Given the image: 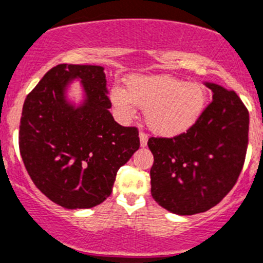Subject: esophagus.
I'll return each mask as SVG.
<instances>
[{
	"label": "esophagus",
	"instance_id": "obj_1",
	"mask_svg": "<svg viewBox=\"0 0 263 263\" xmlns=\"http://www.w3.org/2000/svg\"><path fill=\"white\" fill-rule=\"evenodd\" d=\"M139 137H140V145L146 146V144H148V135L144 134V132H140Z\"/></svg>",
	"mask_w": 263,
	"mask_h": 263
}]
</instances>
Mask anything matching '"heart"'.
Listing matches in <instances>:
<instances>
[{"instance_id":"1","label":"heart","mask_w":263,"mask_h":263,"mask_svg":"<svg viewBox=\"0 0 263 263\" xmlns=\"http://www.w3.org/2000/svg\"><path fill=\"white\" fill-rule=\"evenodd\" d=\"M110 99L120 117H134L137 105L144 108L151 131L177 136L198 123L207 107L208 94L199 82H184L166 74H135L127 80V90L112 87Z\"/></svg>"}]
</instances>
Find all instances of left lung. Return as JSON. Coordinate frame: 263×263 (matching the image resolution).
Here are the masks:
<instances>
[{
	"label": "left lung",
	"instance_id": "obj_1",
	"mask_svg": "<svg viewBox=\"0 0 263 263\" xmlns=\"http://www.w3.org/2000/svg\"><path fill=\"white\" fill-rule=\"evenodd\" d=\"M212 102L195 126L176 137H151L153 199L177 215L208 211L232 190L248 148L249 112L235 91L204 82Z\"/></svg>",
	"mask_w": 263,
	"mask_h": 263
}]
</instances>
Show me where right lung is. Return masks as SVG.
<instances>
[{"label": "right lung", "instance_id": "right-lung-1", "mask_svg": "<svg viewBox=\"0 0 263 263\" xmlns=\"http://www.w3.org/2000/svg\"><path fill=\"white\" fill-rule=\"evenodd\" d=\"M105 68L60 64L44 74L23 103L20 151L28 176L64 208H91L110 196L117 173L140 146L139 131L114 120ZM82 82L80 105L66 97Z\"/></svg>", "mask_w": 263, "mask_h": 263}]
</instances>
